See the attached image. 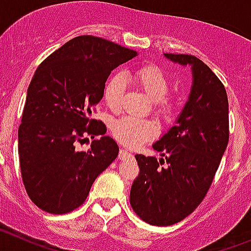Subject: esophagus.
<instances>
[{
  "instance_id": "esophagus-1",
  "label": "esophagus",
  "mask_w": 251,
  "mask_h": 251,
  "mask_svg": "<svg viewBox=\"0 0 251 251\" xmlns=\"http://www.w3.org/2000/svg\"><path fill=\"white\" fill-rule=\"evenodd\" d=\"M133 154L130 152H128L127 150H121V152H119V156L118 158L121 159V161H124V159L129 158V157H132Z\"/></svg>"
}]
</instances>
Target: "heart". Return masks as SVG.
Segmentation results:
<instances>
[{
	"mask_svg": "<svg viewBox=\"0 0 251 251\" xmlns=\"http://www.w3.org/2000/svg\"><path fill=\"white\" fill-rule=\"evenodd\" d=\"M133 81L142 92L153 100L154 112L165 121L174 118L177 112V103L168 95L170 79L166 73L153 64L139 66L133 72ZM126 93V79L122 74H114L106 80L103 98L112 112H118ZM112 134L119 143L128 147H137L157 136V127L147 119L122 117L112 124Z\"/></svg>",
	"mask_w": 251,
	"mask_h": 251,
	"instance_id": "heart-1",
	"label": "heart"
}]
</instances>
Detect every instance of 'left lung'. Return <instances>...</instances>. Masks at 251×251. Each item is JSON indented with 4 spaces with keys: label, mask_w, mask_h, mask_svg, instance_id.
Returning a JSON list of instances; mask_svg holds the SVG:
<instances>
[{
    "label": "left lung",
    "mask_w": 251,
    "mask_h": 251,
    "mask_svg": "<svg viewBox=\"0 0 251 251\" xmlns=\"http://www.w3.org/2000/svg\"><path fill=\"white\" fill-rule=\"evenodd\" d=\"M191 65V94L176 126L153 145L165 158L136 154L139 175L130 188V206L154 226L179 223L202 202L229 143V101L225 86L194 55L166 54Z\"/></svg>",
    "instance_id": "1"
}]
</instances>
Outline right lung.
I'll use <instances>...</instances> for the list:
<instances>
[{
	"mask_svg": "<svg viewBox=\"0 0 251 251\" xmlns=\"http://www.w3.org/2000/svg\"><path fill=\"white\" fill-rule=\"evenodd\" d=\"M136 55L109 40L83 35L39 65L19 128L22 182L37 207L55 215L77 208L95 178L117 158L118 145L105 136V124L90 117L110 72ZM86 135L93 139L90 150H75Z\"/></svg>",
	"mask_w": 251,
	"mask_h": 251,
	"instance_id": "right-lung-1",
	"label": "right lung"
}]
</instances>
